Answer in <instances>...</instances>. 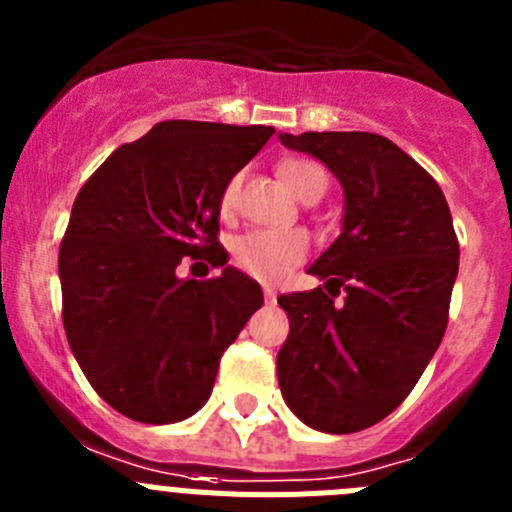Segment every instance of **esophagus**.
Instances as JSON below:
<instances>
[{"label": "esophagus", "instance_id": "1", "mask_svg": "<svg viewBox=\"0 0 512 512\" xmlns=\"http://www.w3.org/2000/svg\"><path fill=\"white\" fill-rule=\"evenodd\" d=\"M264 300L269 302V305H274V302H277V289L269 287V284H264Z\"/></svg>", "mask_w": 512, "mask_h": 512}]
</instances>
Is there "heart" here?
I'll return each mask as SVG.
<instances>
[{"label":"heart","mask_w":512,"mask_h":512,"mask_svg":"<svg viewBox=\"0 0 512 512\" xmlns=\"http://www.w3.org/2000/svg\"><path fill=\"white\" fill-rule=\"evenodd\" d=\"M279 176L287 184L289 192L305 200L315 192H325L328 174L318 164L305 158H287L279 164ZM241 176H233L220 194V210L230 215L238 202ZM310 251V238L302 230H248L238 235L230 246L235 269H241L248 277L259 282H282L289 271L302 264Z\"/></svg>","instance_id":"1"}]
</instances>
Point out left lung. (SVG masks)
Instances as JSON below:
<instances>
[{
    "mask_svg": "<svg viewBox=\"0 0 512 512\" xmlns=\"http://www.w3.org/2000/svg\"><path fill=\"white\" fill-rule=\"evenodd\" d=\"M343 189L341 235L282 295L289 336L277 374L289 410L323 433H356L392 413L425 372L449 323L459 241L441 187L374 133H279ZM344 289V302L332 297Z\"/></svg>",
    "mask_w": 512,
    "mask_h": 512,
    "instance_id": "8db88e82",
    "label": "left lung"
}]
</instances>
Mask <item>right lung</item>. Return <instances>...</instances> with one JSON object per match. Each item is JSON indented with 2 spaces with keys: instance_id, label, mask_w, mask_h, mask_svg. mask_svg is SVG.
I'll return each mask as SVG.
<instances>
[{
  "instance_id": "obj_1",
  "label": "right lung",
  "mask_w": 512,
  "mask_h": 512,
  "mask_svg": "<svg viewBox=\"0 0 512 512\" xmlns=\"http://www.w3.org/2000/svg\"><path fill=\"white\" fill-rule=\"evenodd\" d=\"M274 128L166 120L81 187L61 253L63 328L81 372L117 413L179 423L207 402L225 348L264 305L217 243L220 194ZM192 255L224 269L179 278Z\"/></svg>"
}]
</instances>
